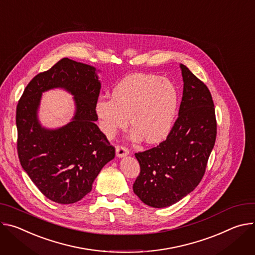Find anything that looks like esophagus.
<instances>
[{
  "mask_svg": "<svg viewBox=\"0 0 255 255\" xmlns=\"http://www.w3.org/2000/svg\"><path fill=\"white\" fill-rule=\"evenodd\" d=\"M128 154H129V151L125 146H118L117 147V156L119 158H123L125 156H128Z\"/></svg>",
  "mask_w": 255,
  "mask_h": 255,
  "instance_id": "esophagus-1",
  "label": "esophagus"
}]
</instances>
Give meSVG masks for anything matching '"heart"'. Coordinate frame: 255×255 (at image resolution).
<instances>
[{"instance_id": "b5f03b06", "label": "heart", "mask_w": 255, "mask_h": 255, "mask_svg": "<svg viewBox=\"0 0 255 255\" xmlns=\"http://www.w3.org/2000/svg\"><path fill=\"white\" fill-rule=\"evenodd\" d=\"M179 94L174 83L153 74H132L124 78L111 91V99L101 98L96 112L101 129L112 136L128 124L131 138L144 137L155 144L170 133L177 115Z\"/></svg>"}]
</instances>
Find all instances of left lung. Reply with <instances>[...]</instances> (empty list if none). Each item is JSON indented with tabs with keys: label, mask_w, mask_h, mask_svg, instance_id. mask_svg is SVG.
Here are the masks:
<instances>
[{
	"label": "left lung",
	"mask_w": 255,
	"mask_h": 255,
	"mask_svg": "<svg viewBox=\"0 0 255 255\" xmlns=\"http://www.w3.org/2000/svg\"><path fill=\"white\" fill-rule=\"evenodd\" d=\"M183 93L178 118L167 138L135 153L140 172L132 189L153 208L172 206L201 182L217 135L215 107L210 90L180 65Z\"/></svg>",
	"instance_id": "8db88e82"
}]
</instances>
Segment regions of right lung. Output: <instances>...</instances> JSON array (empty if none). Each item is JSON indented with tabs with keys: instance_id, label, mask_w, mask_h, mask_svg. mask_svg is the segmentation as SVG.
I'll return each instance as SVG.
<instances>
[{
	"instance_id": "1",
	"label": "right lung",
	"mask_w": 255,
	"mask_h": 255,
	"mask_svg": "<svg viewBox=\"0 0 255 255\" xmlns=\"http://www.w3.org/2000/svg\"><path fill=\"white\" fill-rule=\"evenodd\" d=\"M96 68L64 58L27 85L16 109L17 151L22 168L48 200L63 205L89 193L105 164L116 156L106 135L95 125L101 83ZM61 88L74 97L72 121L50 130L37 112L42 93Z\"/></svg>"
}]
</instances>
